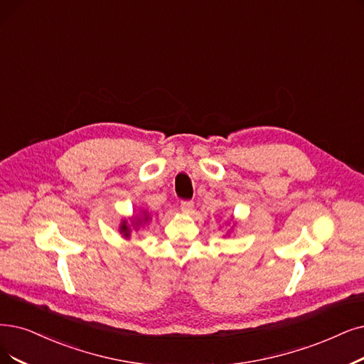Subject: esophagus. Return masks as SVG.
<instances>
[{
  "label": "esophagus",
  "instance_id": "1",
  "mask_svg": "<svg viewBox=\"0 0 364 364\" xmlns=\"http://www.w3.org/2000/svg\"><path fill=\"white\" fill-rule=\"evenodd\" d=\"M194 208V203L191 200H182L181 201V209L183 213H190Z\"/></svg>",
  "mask_w": 364,
  "mask_h": 364
}]
</instances>
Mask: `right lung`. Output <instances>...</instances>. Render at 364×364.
I'll return each mask as SVG.
<instances>
[{"mask_svg": "<svg viewBox=\"0 0 364 364\" xmlns=\"http://www.w3.org/2000/svg\"><path fill=\"white\" fill-rule=\"evenodd\" d=\"M136 225H137V223H136ZM121 231H122V232H125V236H128V235H129V228L127 227V223H124V224H122Z\"/></svg>", "mask_w": 364, "mask_h": 364, "instance_id": "obj_1", "label": "right lung"}]
</instances>
